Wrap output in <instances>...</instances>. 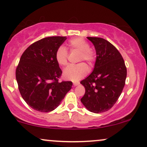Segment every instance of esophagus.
Segmentation results:
<instances>
[{
  "instance_id": "esophagus-1",
  "label": "esophagus",
  "mask_w": 147,
  "mask_h": 147,
  "mask_svg": "<svg viewBox=\"0 0 147 147\" xmlns=\"http://www.w3.org/2000/svg\"><path fill=\"white\" fill-rule=\"evenodd\" d=\"M79 84V82H74L73 86H78Z\"/></svg>"
}]
</instances>
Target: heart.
I'll return each mask as SVG.
<instances>
[{
    "label": "heart",
    "mask_w": 147,
    "mask_h": 147,
    "mask_svg": "<svg viewBox=\"0 0 147 147\" xmlns=\"http://www.w3.org/2000/svg\"><path fill=\"white\" fill-rule=\"evenodd\" d=\"M69 47L71 50H77L80 52L79 61H86L88 63L92 65L95 61L96 55L95 52L90 49V45L82 38H73L69 41ZM68 52L66 48L60 45L55 52V60L61 66H65L68 64ZM89 71L88 65L84 63H81L75 65H70L64 70L63 76L64 79L72 82H77L87 75Z\"/></svg>",
    "instance_id": "b5f03b06"
}]
</instances>
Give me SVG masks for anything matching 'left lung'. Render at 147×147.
<instances>
[{"label": "left lung", "instance_id": "1", "mask_svg": "<svg viewBox=\"0 0 147 147\" xmlns=\"http://www.w3.org/2000/svg\"><path fill=\"white\" fill-rule=\"evenodd\" d=\"M94 45L96 61L93 71L80 82L85 88L81 99L92 113H100L113 106L125 85L126 68L122 55L110 42L99 37H87Z\"/></svg>", "mask_w": 147, "mask_h": 147}]
</instances>
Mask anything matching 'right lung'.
<instances>
[{
    "instance_id": "1",
    "label": "right lung",
    "mask_w": 147,
    "mask_h": 147,
    "mask_svg": "<svg viewBox=\"0 0 147 147\" xmlns=\"http://www.w3.org/2000/svg\"><path fill=\"white\" fill-rule=\"evenodd\" d=\"M66 36H50L30 45L16 70L20 93L32 109L48 113L55 110L71 89L72 82H59L62 71L55 52Z\"/></svg>"
}]
</instances>
